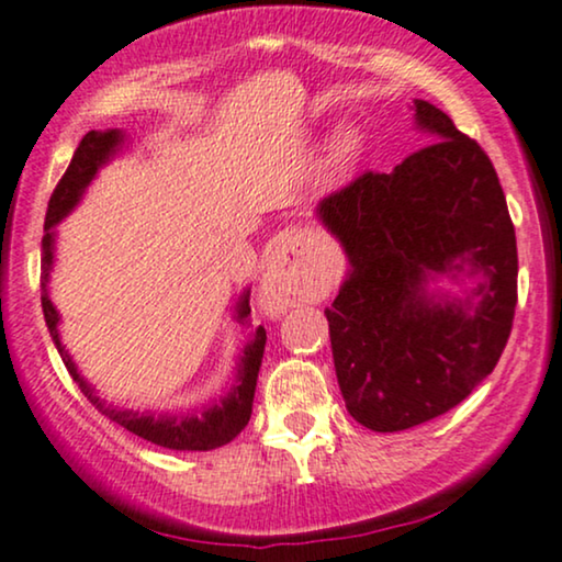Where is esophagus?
<instances>
[{"label": "esophagus", "mask_w": 562, "mask_h": 562, "mask_svg": "<svg viewBox=\"0 0 562 562\" xmlns=\"http://www.w3.org/2000/svg\"><path fill=\"white\" fill-rule=\"evenodd\" d=\"M301 246V236H297V233H288V236H282L280 244H277L272 259L267 261L265 274H261V303H265V308L272 311V314H280V311L301 303L305 297L301 277H297L293 261H290Z\"/></svg>", "instance_id": "esophagus-1"}]
</instances>
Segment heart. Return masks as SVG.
Listing matches in <instances>:
<instances>
[{
  "label": "heart",
  "instance_id": "b5f03b06",
  "mask_svg": "<svg viewBox=\"0 0 562 562\" xmlns=\"http://www.w3.org/2000/svg\"><path fill=\"white\" fill-rule=\"evenodd\" d=\"M358 150H360L358 134H355L352 130L339 132L337 139H334V145H331V162L337 168L350 166V162L355 160V155H358Z\"/></svg>",
  "mask_w": 562,
  "mask_h": 562
}]
</instances>
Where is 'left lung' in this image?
<instances>
[{"instance_id":"1","label":"left lung","mask_w":562,"mask_h":562,"mask_svg":"<svg viewBox=\"0 0 562 562\" xmlns=\"http://www.w3.org/2000/svg\"><path fill=\"white\" fill-rule=\"evenodd\" d=\"M415 124L430 145L316 210L350 261L324 311L339 392L375 432L415 428L467 400L498 366L516 311V233L493 162L428 101H415ZM461 271L483 274L470 299L427 293L436 273Z\"/></svg>"}]
</instances>
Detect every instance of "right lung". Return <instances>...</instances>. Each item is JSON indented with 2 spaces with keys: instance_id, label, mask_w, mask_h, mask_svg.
I'll return each mask as SVG.
<instances>
[{
  "instance_id": "obj_1",
  "label": "right lung",
  "mask_w": 562,
  "mask_h": 562,
  "mask_svg": "<svg viewBox=\"0 0 562 562\" xmlns=\"http://www.w3.org/2000/svg\"><path fill=\"white\" fill-rule=\"evenodd\" d=\"M124 142V134L119 130H105V132H88L80 142V147L75 150V158L69 162V168L64 170L61 181L56 183L52 199H48L46 210V233H44V257H41V285H44V293H41V305H44L46 326L52 331V339L59 350L64 366L72 379L80 386V392L88 396L92 407L103 412L105 417L113 423H119L134 436L150 440L155 446H162V449L173 451H210L220 449V446L231 443L233 438L238 436L240 430L248 425V417H251L254 407V392H257V379L261 358H265V345H267V331L265 326H259L257 334H254L251 342L246 345L244 355H240L236 381H233L231 392L223 396L217 404H212L207 409L191 412V415H155V412H134V409H122L113 407V404H105V400L95 394V389L90 386L88 381L82 379L77 366L69 358V352L64 350L59 339V314H56L52 297H48L46 282L48 272H52L54 265V225L59 223L75 210V204L80 202L88 183L95 179L98 168L105 166L113 155H116L119 145ZM251 314V305H248V293L240 295L236 305V318L244 322V318Z\"/></svg>"
}]
</instances>
